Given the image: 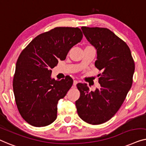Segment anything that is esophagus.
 <instances>
[{
	"label": "esophagus",
	"mask_w": 146,
	"mask_h": 146,
	"mask_svg": "<svg viewBox=\"0 0 146 146\" xmlns=\"http://www.w3.org/2000/svg\"><path fill=\"white\" fill-rule=\"evenodd\" d=\"M77 83H78V81H77V80H74V81H73V85L75 86Z\"/></svg>",
	"instance_id": "34e87169"
}]
</instances>
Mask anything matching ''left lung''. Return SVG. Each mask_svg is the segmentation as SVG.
Segmentation results:
<instances>
[{
  "label": "left lung",
  "mask_w": 146,
  "mask_h": 146,
  "mask_svg": "<svg viewBox=\"0 0 146 146\" xmlns=\"http://www.w3.org/2000/svg\"><path fill=\"white\" fill-rule=\"evenodd\" d=\"M87 40L96 48L94 65L99 89L89 91L87 84L78 83L80 97L76 100L79 116L88 124H101L118 112L132 85L134 61L128 45L105 28L81 27Z\"/></svg>",
  "instance_id": "obj_1"
}]
</instances>
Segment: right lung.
I'll return each instance as SVG.
<instances>
[{"label":"right lung","instance_id":"right-lung-1","mask_svg":"<svg viewBox=\"0 0 146 146\" xmlns=\"http://www.w3.org/2000/svg\"><path fill=\"white\" fill-rule=\"evenodd\" d=\"M83 38L79 28L57 27L36 36L18 57L13 78L15 101L20 115L32 126H48L57 118V103L73 85L67 75L51 78L58 60Z\"/></svg>","mask_w":146,"mask_h":146}]
</instances>
